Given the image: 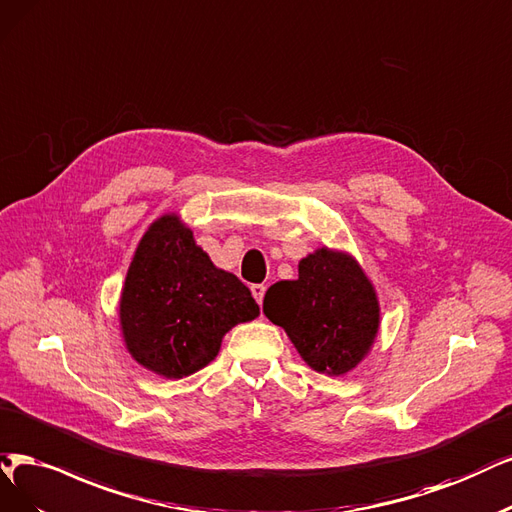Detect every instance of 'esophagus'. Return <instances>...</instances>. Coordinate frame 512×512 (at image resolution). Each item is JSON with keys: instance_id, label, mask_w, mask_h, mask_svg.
<instances>
[{"instance_id": "34e87169", "label": "esophagus", "mask_w": 512, "mask_h": 512, "mask_svg": "<svg viewBox=\"0 0 512 512\" xmlns=\"http://www.w3.org/2000/svg\"><path fill=\"white\" fill-rule=\"evenodd\" d=\"M251 293L255 297L257 304H261L263 301V295H266V285H251Z\"/></svg>"}]
</instances>
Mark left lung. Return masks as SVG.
Here are the masks:
<instances>
[{
  "instance_id": "8db88e82",
  "label": "left lung",
  "mask_w": 512,
  "mask_h": 512,
  "mask_svg": "<svg viewBox=\"0 0 512 512\" xmlns=\"http://www.w3.org/2000/svg\"><path fill=\"white\" fill-rule=\"evenodd\" d=\"M263 312L314 371L329 375L361 363L380 325V306L361 266L329 249L301 259L297 280L272 285Z\"/></svg>"
}]
</instances>
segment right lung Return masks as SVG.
<instances>
[{
    "label": "right lung",
    "mask_w": 512,
    "mask_h": 512,
    "mask_svg": "<svg viewBox=\"0 0 512 512\" xmlns=\"http://www.w3.org/2000/svg\"><path fill=\"white\" fill-rule=\"evenodd\" d=\"M257 314L244 282L217 270L175 215L149 227L120 301L124 342L137 363L177 380L192 375L217 356L227 331Z\"/></svg>",
    "instance_id": "add662e5"
}]
</instances>
